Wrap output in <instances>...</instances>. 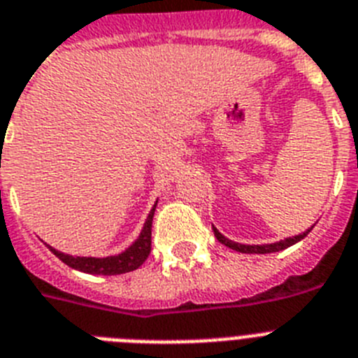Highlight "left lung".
<instances>
[{
  "label": "left lung",
  "mask_w": 358,
  "mask_h": 358,
  "mask_svg": "<svg viewBox=\"0 0 358 358\" xmlns=\"http://www.w3.org/2000/svg\"><path fill=\"white\" fill-rule=\"evenodd\" d=\"M313 229V227H311ZM311 229H307L303 234H298V236H292V238H285L282 239V241H276V243H267V245H241V243H236V241H230L229 238H225V236L221 234L220 230L215 229V227H212V230H214V236L217 238V241L220 243H223L225 247H229V249L232 250H238V252H245V254H268V252H278V250H283L287 249V247H291V245L298 243L300 239L306 238L309 232H311Z\"/></svg>",
  "instance_id": "8db88e82"
}]
</instances>
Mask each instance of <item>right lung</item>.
<instances>
[{
	"label": "right lung",
	"mask_w": 358,
	"mask_h": 358,
	"mask_svg": "<svg viewBox=\"0 0 358 358\" xmlns=\"http://www.w3.org/2000/svg\"><path fill=\"white\" fill-rule=\"evenodd\" d=\"M155 206H157V203L153 205L152 212L148 214V220L144 223L143 232L138 234V238L133 241V245H129L128 249L124 250V252L117 254V256H108V258H84V256H69V254L60 252V250L52 249V247H49V249L64 264L76 268V271H82V273L113 276V274H124L129 273V271H135V268H138L146 262V258L150 256V250H152V221L153 214H155Z\"/></svg>",
	"instance_id": "obj_1"
}]
</instances>
